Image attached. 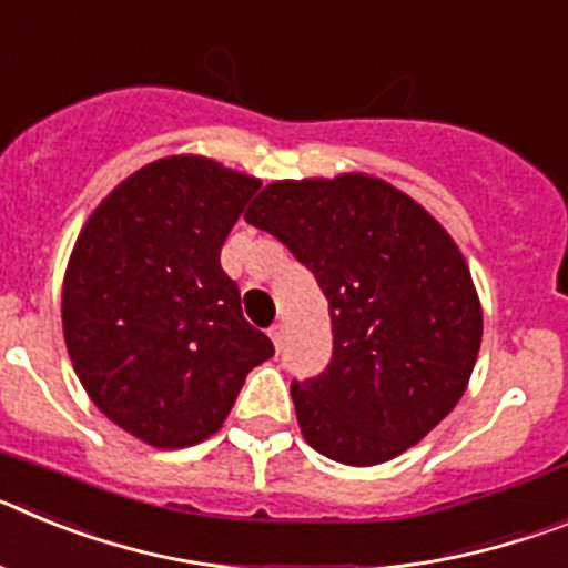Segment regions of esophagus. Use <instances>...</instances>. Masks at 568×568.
<instances>
[{
	"instance_id": "1",
	"label": "esophagus",
	"mask_w": 568,
	"mask_h": 568,
	"mask_svg": "<svg viewBox=\"0 0 568 568\" xmlns=\"http://www.w3.org/2000/svg\"><path fill=\"white\" fill-rule=\"evenodd\" d=\"M270 341L275 344V349H281V341H284V327H281V324L270 327Z\"/></svg>"
}]
</instances>
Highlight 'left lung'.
<instances>
[{
    "mask_svg": "<svg viewBox=\"0 0 568 568\" xmlns=\"http://www.w3.org/2000/svg\"><path fill=\"white\" fill-rule=\"evenodd\" d=\"M313 270L333 361L293 384L301 435L346 466H375L453 413L484 335L464 253L415 199L366 173L273 182L244 213Z\"/></svg>",
    "mask_w": 568,
    "mask_h": 568,
    "instance_id": "1",
    "label": "left lung"
}]
</instances>
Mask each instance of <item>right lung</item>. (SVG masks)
Returning a JSON list of instances; mask_svg holds the SVG:
<instances>
[{"label":"right lung","instance_id":"add662e5","mask_svg":"<svg viewBox=\"0 0 568 568\" xmlns=\"http://www.w3.org/2000/svg\"><path fill=\"white\" fill-rule=\"evenodd\" d=\"M258 179L168 155L90 213L62 287L68 355L90 400L155 449L219 433L253 366L275 353L241 315L222 244Z\"/></svg>","mask_w":568,"mask_h":568}]
</instances>
